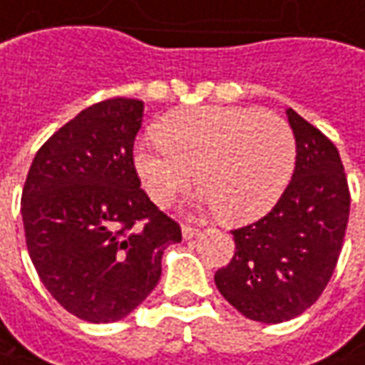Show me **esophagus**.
I'll return each instance as SVG.
<instances>
[{"label": "esophagus", "mask_w": 365, "mask_h": 365, "mask_svg": "<svg viewBox=\"0 0 365 365\" xmlns=\"http://www.w3.org/2000/svg\"><path fill=\"white\" fill-rule=\"evenodd\" d=\"M200 228H195V226H190V224H183L182 226V236L185 240H190V238H195V236H200Z\"/></svg>", "instance_id": "34e87169"}]
</instances>
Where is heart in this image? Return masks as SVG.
I'll return each mask as SVG.
<instances>
[{
	"instance_id": "b5f03b06",
	"label": "heart",
	"mask_w": 365,
	"mask_h": 365,
	"mask_svg": "<svg viewBox=\"0 0 365 365\" xmlns=\"http://www.w3.org/2000/svg\"><path fill=\"white\" fill-rule=\"evenodd\" d=\"M158 141L135 147V170L158 206H170L195 180L210 212L245 224L279 202L295 165L289 123L252 107H197L171 113Z\"/></svg>"
}]
</instances>
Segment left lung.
Masks as SVG:
<instances>
[{
	"label": "left lung",
	"mask_w": 365,
	"mask_h": 365,
	"mask_svg": "<svg viewBox=\"0 0 365 365\" xmlns=\"http://www.w3.org/2000/svg\"><path fill=\"white\" fill-rule=\"evenodd\" d=\"M297 145L291 183L264 218L232 230L236 252L214 274L245 317L283 323L307 311L331 279L349 218V190L337 147L287 108Z\"/></svg>",
	"instance_id": "obj_1"
}]
</instances>
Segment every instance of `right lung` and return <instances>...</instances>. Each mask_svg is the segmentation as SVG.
Listing matches in <instances>:
<instances>
[{"label": "right lung", "instance_id": "1", "mask_svg": "<svg viewBox=\"0 0 365 365\" xmlns=\"http://www.w3.org/2000/svg\"><path fill=\"white\" fill-rule=\"evenodd\" d=\"M143 101L81 110L36 153L21 194L26 245L40 281L91 323L127 317L155 289L178 222L141 190L133 163Z\"/></svg>", "mask_w": 365, "mask_h": 365}]
</instances>
